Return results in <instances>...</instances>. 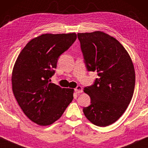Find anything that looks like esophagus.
<instances>
[{
	"mask_svg": "<svg viewBox=\"0 0 148 148\" xmlns=\"http://www.w3.org/2000/svg\"><path fill=\"white\" fill-rule=\"evenodd\" d=\"M74 90H75V92H76V93H77V94L82 93V92H83L82 88V86H78L75 88Z\"/></svg>",
	"mask_w": 148,
	"mask_h": 148,
	"instance_id": "34e87169",
	"label": "esophagus"
}]
</instances>
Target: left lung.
Returning a JSON list of instances; mask_svg holds the SVG:
<instances>
[{"label": "left lung", "mask_w": 148, "mask_h": 148, "mask_svg": "<svg viewBox=\"0 0 148 148\" xmlns=\"http://www.w3.org/2000/svg\"><path fill=\"white\" fill-rule=\"evenodd\" d=\"M88 71H97L94 84L84 88L91 104L83 109L90 122L100 127L116 122L133 96L136 74L128 52L115 38L102 31L78 33Z\"/></svg>", "instance_id": "1"}]
</instances>
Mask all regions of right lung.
Returning a JSON list of instances; mask_svg holds the SVG:
<instances>
[{
    "label": "right lung",
    "instance_id": "add662e5",
    "mask_svg": "<svg viewBox=\"0 0 148 148\" xmlns=\"http://www.w3.org/2000/svg\"><path fill=\"white\" fill-rule=\"evenodd\" d=\"M76 33L43 34L32 39L18 56L12 88L25 115L40 125L58 120L73 100L74 89L50 83L58 57L76 39Z\"/></svg>",
    "mask_w": 148,
    "mask_h": 148
}]
</instances>
